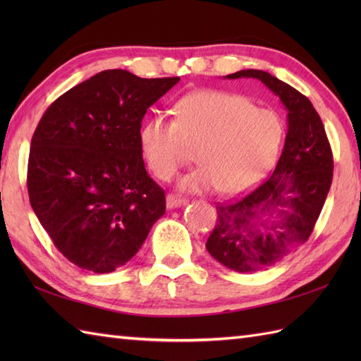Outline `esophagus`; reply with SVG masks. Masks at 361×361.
<instances>
[{"label": "esophagus", "instance_id": "esophagus-1", "mask_svg": "<svg viewBox=\"0 0 361 361\" xmlns=\"http://www.w3.org/2000/svg\"><path fill=\"white\" fill-rule=\"evenodd\" d=\"M186 203H188V200H186L185 197H180V195H176V194H167V197H166V204H167L169 209L178 208V206H183V204H186Z\"/></svg>", "mask_w": 361, "mask_h": 361}]
</instances>
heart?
Listing matches in <instances>:
<instances>
[{
	"mask_svg": "<svg viewBox=\"0 0 361 361\" xmlns=\"http://www.w3.org/2000/svg\"><path fill=\"white\" fill-rule=\"evenodd\" d=\"M283 127L278 114L248 97L221 90H197L175 104V119L157 113L140 132L147 166L171 180L192 159L202 166L181 178L189 192L217 189L237 195L264 178L278 157Z\"/></svg>",
	"mask_w": 361,
	"mask_h": 361,
	"instance_id": "obj_1",
	"label": "heart"
}]
</instances>
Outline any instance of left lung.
<instances>
[{"instance_id": "left-lung-1", "label": "left lung", "mask_w": 361, "mask_h": 361, "mask_svg": "<svg viewBox=\"0 0 361 361\" xmlns=\"http://www.w3.org/2000/svg\"><path fill=\"white\" fill-rule=\"evenodd\" d=\"M226 78L260 80L288 111L286 144L273 173L242 198L217 203L216 226L206 242L221 265L250 273L265 270L307 242L332 185L334 157L319 114L298 90L260 70Z\"/></svg>"}]
</instances>
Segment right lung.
<instances>
[{
  "label": "right lung",
  "instance_id": "1",
  "mask_svg": "<svg viewBox=\"0 0 361 361\" xmlns=\"http://www.w3.org/2000/svg\"><path fill=\"white\" fill-rule=\"evenodd\" d=\"M178 80L106 70L68 90L38 122L29 202L56 248L83 270L110 273L127 264L166 212L140 132L149 106Z\"/></svg>",
  "mask_w": 361,
  "mask_h": 361
}]
</instances>
